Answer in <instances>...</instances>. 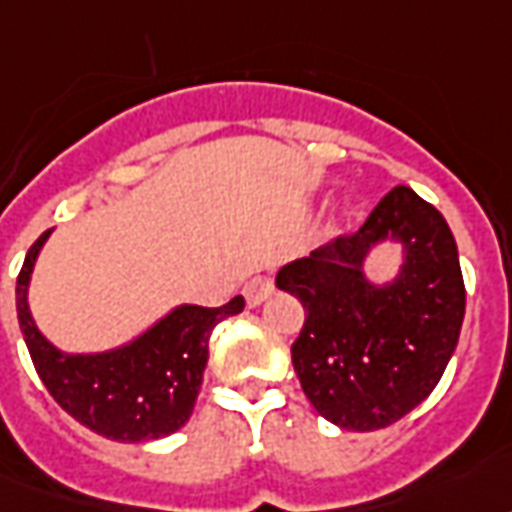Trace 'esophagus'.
<instances>
[{
	"instance_id": "esophagus-1",
	"label": "esophagus",
	"mask_w": 512,
	"mask_h": 512,
	"mask_svg": "<svg viewBox=\"0 0 512 512\" xmlns=\"http://www.w3.org/2000/svg\"><path fill=\"white\" fill-rule=\"evenodd\" d=\"M272 289H275V286H272V281L267 278V275H253L251 281L245 283L242 294H245L248 305H251V308H256V305H261V302L270 297Z\"/></svg>"
}]
</instances>
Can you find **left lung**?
Instances as JSON below:
<instances>
[{"label":"left lung","instance_id":"left-lung-1","mask_svg":"<svg viewBox=\"0 0 512 512\" xmlns=\"http://www.w3.org/2000/svg\"><path fill=\"white\" fill-rule=\"evenodd\" d=\"M401 241L405 264L374 284L364 261ZM275 286L305 308L292 363L302 393L324 420L376 431L431 395L455 352L466 289L455 237L442 212L398 185L354 234L281 267Z\"/></svg>","mask_w":512,"mask_h":512}]
</instances>
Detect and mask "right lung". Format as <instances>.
<instances>
[{"label":"right lung","instance_id":"1","mask_svg":"<svg viewBox=\"0 0 512 512\" xmlns=\"http://www.w3.org/2000/svg\"><path fill=\"white\" fill-rule=\"evenodd\" d=\"M48 234L29 248L16 281L18 324L37 376L62 409L114 442H149L188 423L201 390L210 333L245 308L234 297L220 308L179 305L136 341L100 354H65L46 341L29 313V278Z\"/></svg>","mask_w":512,"mask_h":512}]
</instances>
